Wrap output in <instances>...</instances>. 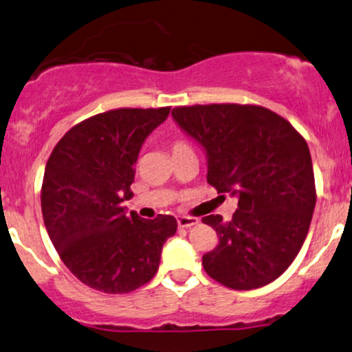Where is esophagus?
<instances>
[{"instance_id": "1", "label": "esophagus", "mask_w": 352, "mask_h": 352, "mask_svg": "<svg viewBox=\"0 0 352 352\" xmlns=\"http://www.w3.org/2000/svg\"><path fill=\"white\" fill-rule=\"evenodd\" d=\"M197 223L199 220L194 217H177V226L179 228H190L197 225Z\"/></svg>"}]
</instances>
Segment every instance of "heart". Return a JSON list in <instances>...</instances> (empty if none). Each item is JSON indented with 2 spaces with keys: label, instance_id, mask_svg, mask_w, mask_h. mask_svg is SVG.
Segmentation results:
<instances>
[{
  "label": "heart",
  "instance_id": "1",
  "mask_svg": "<svg viewBox=\"0 0 352 352\" xmlns=\"http://www.w3.org/2000/svg\"><path fill=\"white\" fill-rule=\"evenodd\" d=\"M179 148H187V144L181 142V140H177V142L173 144V152H175V150H179Z\"/></svg>",
  "mask_w": 352,
  "mask_h": 352
}]
</instances>
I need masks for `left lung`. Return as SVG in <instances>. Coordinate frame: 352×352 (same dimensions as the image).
<instances>
[{
  "label": "left lung",
  "mask_w": 352,
  "mask_h": 352,
  "mask_svg": "<svg viewBox=\"0 0 352 352\" xmlns=\"http://www.w3.org/2000/svg\"><path fill=\"white\" fill-rule=\"evenodd\" d=\"M171 115L204 147L208 184L237 197L230 221L202 218L220 239L202 257L207 275L239 291L275 281L299 254L316 208L307 142L285 118L257 104H194Z\"/></svg>",
  "instance_id": "1"
}]
</instances>
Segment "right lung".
Masks as SVG:
<instances>
[{
    "label": "right lung",
    "mask_w": 352,
    "mask_h": 352,
    "mask_svg": "<svg viewBox=\"0 0 352 352\" xmlns=\"http://www.w3.org/2000/svg\"><path fill=\"white\" fill-rule=\"evenodd\" d=\"M165 108H120L79 122L50 155L42 184L48 236L72 275L108 294H124L158 270L163 244L175 236L171 215L144 220L122 207L132 195L134 165Z\"/></svg>",
    "instance_id": "1"
}]
</instances>
